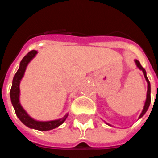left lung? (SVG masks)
Here are the masks:
<instances>
[{"label":"left lung","mask_w":158,"mask_h":158,"mask_svg":"<svg viewBox=\"0 0 158 158\" xmlns=\"http://www.w3.org/2000/svg\"><path fill=\"white\" fill-rule=\"evenodd\" d=\"M135 63H136V64H137V66L141 70H143V74H144V77L145 79H146V80H147L148 82V91H147V99H146V102H145V105H144V107H143V110L142 113H141V115H139V118H141L143 116V115H144L145 113H146V111L148 110V107H149V105H150V102H151V95H150V93H151V87H150V82L149 80H148V79L147 75H146V71H145L144 68L141 65V64H140V62L139 61V60H135Z\"/></svg>","instance_id":"obj_1"}]
</instances>
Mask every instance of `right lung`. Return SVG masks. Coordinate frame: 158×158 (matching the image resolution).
<instances>
[{"label": "right lung", "instance_id": "1", "mask_svg": "<svg viewBox=\"0 0 158 158\" xmlns=\"http://www.w3.org/2000/svg\"><path fill=\"white\" fill-rule=\"evenodd\" d=\"M37 54V51H31L25 56L23 57L22 60L20 61V65L19 68L15 74L12 82V87L10 89V99L12 105L14 106L15 111L16 113V115L21 120V122L24 124L26 126L31 128V129H35V130H41V131H46V130H50L58 127L62 123L64 122L66 119L67 115H64V117L56 120H52V121H37L33 120L26 113V111L23 109L19 103V83H20L21 79L23 78L24 71H25L26 67L28 65L31 60Z\"/></svg>", "mask_w": 158, "mask_h": 158}]
</instances>
